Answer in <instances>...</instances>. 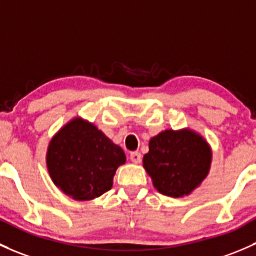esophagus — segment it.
<instances>
[{
    "instance_id": "esophagus-1",
    "label": "esophagus",
    "mask_w": 256,
    "mask_h": 256,
    "mask_svg": "<svg viewBox=\"0 0 256 256\" xmlns=\"http://www.w3.org/2000/svg\"><path fill=\"white\" fill-rule=\"evenodd\" d=\"M130 160L136 164L140 163V162H141V160H142L141 153H140V152H131L130 153Z\"/></svg>"
}]
</instances>
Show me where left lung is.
<instances>
[{
	"label": "left lung",
	"mask_w": 256,
	"mask_h": 256,
	"mask_svg": "<svg viewBox=\"0 0 256 256\" xmlns=\"http://www.w3.org/2000/svg\"><path fill=\"white\" fill-rule=\"evenodd\" d=\"M144 168L153 186L170 198L190 195L208 176L212 150L192 128L164 130L150 140Z\"/></svg>",
	"instance_id": "left-lung-1"
}]
</instances>
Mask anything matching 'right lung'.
Returning a JSON list of instances; mask_svg holds the SVG:
<instances>
[{
	"instance_id": "1",
	"label": "right lung",
	"mask_w": 256,
	"mask_h": 256,
	"mask_svg": "<svg viewBox=\"0 0 256 256\" xmlns=\"http://www.w3.org/2000/svg\"><path fill=\"white\" fill-rule=\"evenodd\" d=\"M126 156L88 120L76 116L50 140L46 166L54 184L77 201L99 198L112 189Z\"/></svg>"
}]
</instances>
